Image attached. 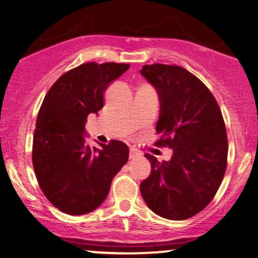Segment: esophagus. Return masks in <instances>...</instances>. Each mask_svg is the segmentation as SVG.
<instances>
[{
    "instance_id": "esophagus-1",
    "label": "esophagus",
    "mask_w": 258,
    "mask_h": 258,
    "mask_svg": "<svg viewBox=\"0 0 258 258\" xmlns=\"http://www.w3.org/2000/svg\"><path fill=\"white\" fill-rule=\"evenodd\" d=\"M138 156H140V153L137 151L136 149H133V148H131L130 149V158H136V157H138Z\"/></svg>"
}]
</instances>
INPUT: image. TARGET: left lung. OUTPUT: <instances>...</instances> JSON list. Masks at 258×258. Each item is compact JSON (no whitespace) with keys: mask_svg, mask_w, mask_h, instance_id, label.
I'll list each match as a JSON object with an SVG mask.
<instances>
[{"mask_svg":"<svg viewBox=\"0 0 258 258\" xmlns=\"http://www.w3.org/2000/svg\"><path fill=\"white\" fill-rule=\"evenodd\" d=\"M142 76L157 90V146L172 150L159 163L145 153L151 174L140 183L150 210L169 220H184L201 212L214 198L227 162L226 127L208 88L177 65H144Z\"/></svg>","mask_w":258,"mask_h":258,"instance_id":"left-lung-1","label":"left lung"}]
</instances>
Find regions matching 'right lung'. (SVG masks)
<instances>
[{"label":"right lung","mask_w":258,"mask_h":258,"mask_svg":"<svg viewBox=\"0 0 258 258\" xmlns=\"http://www.w3.org/2000/svg\"><path fill=\"white\" fill-rule=\"evenodd\" d=\"M128 64L86 63L58 78L39 109L32 161L47 200L71 216L96 210L109 193L114 176L128 159L120 140L93 148L86 144V121L103 107L112 82Z\"/></svg>","instance_id":"add662e5"}]
</instances>
